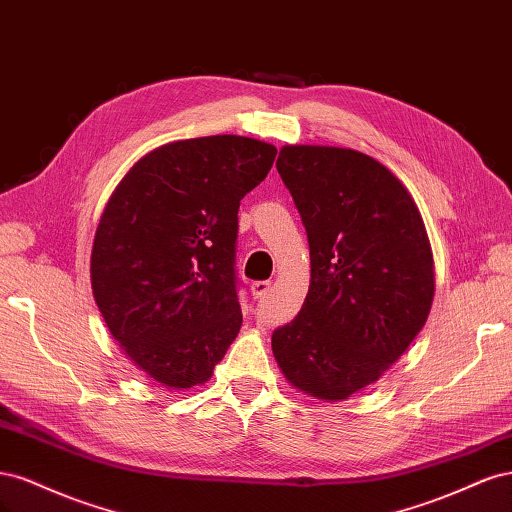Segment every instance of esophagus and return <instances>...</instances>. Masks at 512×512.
Returning a JSON list of instances; mask_svg holds the SVG:
<instances>
[{
	"label": "esophagus",
	"mask_w": 512,
	"mask_h": 512,
	"mask_svg": "<svg viewBox=\"0 0 512 512\" xmlns=\"http://www.w3.org/2000/svg\"><path fill=\"white\" fill-rule=\"evenodd\" d=\"M271 286H273V282H269V280L254 282V284H252V294H254V299H262V297H267L269 290H271Z\"/></svg>",
	"instance_id": "1"
}]
</instances>
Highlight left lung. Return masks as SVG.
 Instances as JSON below:
<instances>
[{
	"instance_id": "left-lung-1",
	"label": "left lung",
	"mask_w": 512,
	"mask_h": 512,
	"mask_svg": "<svg viewBox=\"0 0 512 512\" xmlns=\"http://www.w3.org/2000/svg\"><path fill=\"white\" fill-rule=\"evenodd\" d=\"M275 166L307 232L312 280L297 318L273 331V354L299 391L348 399L423 329L427 230L401 181L361 151L286 145Z\"/></svg>"
}]
</instances>
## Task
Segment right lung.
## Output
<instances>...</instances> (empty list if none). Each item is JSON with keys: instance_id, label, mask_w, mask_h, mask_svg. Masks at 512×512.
I'll list each match as a JSON object with an SVG mask.
<instances>
[{"instance_id": "add662e5", "label": "right lung", "mask_w": 512, "mask_h": 512, "mask_svg": "<svg viewBox=\"0 0 512 512\" xmlns=\"http://www.w3.org/2000/svg\"><path fill=\"white\" fill-rule=\"evenodd\" d=\"M277 149L220 134L168 143L138 160L100 218L91 288L108 331L149 378L205 384L241 329V198Z\"/></svg>"}]
</instances>
